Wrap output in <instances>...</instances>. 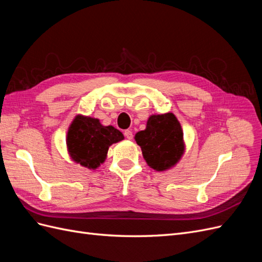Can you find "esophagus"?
Segmentation results:
<instances>
[{
    "mask_svg": "<svg viewBox=\"0 0 262 262\" xmlns=\"http://www.w3.org/2000/svg\"><path fill=\"white\" fill-rule=\"evenodd\" d=\"M124 137L128 140H132L133 139V133L131 130H125L124 131Z\"/></svg>",
    "mask_w": 262,
    "mask_h": 262,
    "instance_id": "1",
    "label": "esophagus"
}]
</instances>
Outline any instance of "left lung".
Returning a JSON list of instances; mask_svg holds the SVG:
<instances>
[{
    "mask_svg": "<svg viewBox=\"0 0 262 262\" xmlns=\"http://www.w3.org/2000/svg\"><path fill=\"white\" fill-rule=\"evenodd\" d=\"M134 139L146 164L156 171L176 166L186 149L181 124L172 113L149 116L145 130Z\"/></svg>",
    "mask_w": 262,
    "mask_h": 262,
    "instance_id": "1",
    "label": "left lung"
}]
</instances>
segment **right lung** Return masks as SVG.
I'll use <instances>...</instances> for the list:
<instances>
[{
	"instance_id": "add662e5",
	"label": "right lung",
	"mask_w": 262,
	"mask_h": 262,
	"mask_svg": "<svg viewBox=\"0 0 262 262\" xmlns=\"http://www.w3.org/2000/svg\"><path fill=\"white\" fill-rule=\"evenodd\" d=\"M124 139L113 125H102L99 119L77 115L67 133L68 153L74 163L96 169L105 163L109 146Z\"/></svg>"
}]
</instances>
